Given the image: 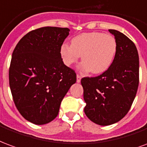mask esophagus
<instances>
[{"mask_svg": "<svg viewBox=\"0 0 147 147\" xmlns=\"http://www.w3.org/2000/svg\"><path fill=\"white\" fill-rule=\"evenodd\" d=\"M81 75H79V74L77 75V81H78V83H79V82H81Z\"/></svg>", "mask_w": 147, "mask_h": 147, "instance_id": "esophagus-1", "label": "esophagus"}]
</instances>
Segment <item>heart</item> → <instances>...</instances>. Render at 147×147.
Returning <instances> with one entry per match:
<instances>
[{"instance_id":"heart-1","label":"heart","mask_w":147,"mask_h":147,"mask_svg":"<svg viewBox=\"0 0 147 147\" xmlns=\"http://www.w3.org/2000/svg\"><path fill=\"white\" fill-rule=\"evenodd\" d=\"M117 41L113 36L102 33H84L71 40V45L63 44L60 55L64 64L72 66L81 56L79 69L98 74L105 72L115 57Z\"/></svg>"}]
</instances>
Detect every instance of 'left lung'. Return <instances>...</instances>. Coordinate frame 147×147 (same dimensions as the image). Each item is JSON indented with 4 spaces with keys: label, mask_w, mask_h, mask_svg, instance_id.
<instances>
[{
    "label": "left lung",
    "mask_w": 147,
    "mask_h": 147,
    "mask_svg": "<svg viewBox=\"0 0 147 147\" xmlns=\"http://www.w3.org/2000/svg\"><path fill=\"white\" fill-rule=\"evenodd\" d=\"M117 41L115 57L105 72L83 78L81 83L86 102L84 113L97 125H110L121 120L132 105L139 87V54L127 36L109 30Z\"/></svg>",
    "instance_id": "obj_1"
}]
</instances>
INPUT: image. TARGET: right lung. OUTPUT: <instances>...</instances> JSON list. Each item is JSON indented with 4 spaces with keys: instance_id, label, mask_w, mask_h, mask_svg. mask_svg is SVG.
I'll return each instance as SVG.
<instances>
[{
    "instance_id": "obj_1",
    "label": "right lung",
    "mask_w": 147,
    "mask_h": 147,
    "mask_svg": "<svg viewBox=\"0 0 147 147\" xmlns=\"http://www.w3.org/2000/svg\"><path fill=\"white\" fill-rule=\"evenodd\" d=\"M68 28L45 26L26 34L14 49L9 85L17 110L26 120L45 125L57 117L61 102L77 81L63 63L60 48Z\"/></svg>"
}]
</instances>
